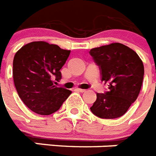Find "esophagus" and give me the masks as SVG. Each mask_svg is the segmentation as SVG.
Returning a JSON list of instances; mask_svg holds the SVG:
<instances>
[{
    "mask_svg": "<svg viewBox=\"0 0 156 156\" xmlns=\"http://www.w3.org/2000/svg\"><path fill=\"white\" fill-rule=\"evenodd\" d=\"M76 91H77V92H80V93H84V92H85V89H82V88H76Z\"/></svg>",
    "mask_w": 156,
    "mask_h": 156,
    "instance_id": "esophagus-1",
    "label": "esophagus"
}]
</instances>
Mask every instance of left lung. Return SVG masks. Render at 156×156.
<instances>
[{"instance_id":"8db88e82","label":"left lung","mask_w":156,"mask_h":156,"mask_svg":"<svg viewBox=\"0 0 156 156\" xmlns=\"http://www.w3.org/2000/svg\"><path fill=\"white\" fill-rule=\"evenodd\" d=\"M89 54L99 67L101 81L109 84L108 91L97 93L91 111L101 118H119L141 90L144 76L141 58L134 51L118 43L91 49Z\"/></svg>"}]
</instances>
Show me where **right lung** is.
<instances>
[{
	"label": "right lung",
	"instance_id": "right-lung-1",
	"mask_svg": "<svg viewBox=\"0 0 156 156\" xmlns=\"http://www.w3.org/2000/svg\"><path fill=\"white\" fill-rule=\"evenodd\" d=\"M71 51L61 49L46 42H32L15 54L13 76L15 88L26 105L41 115H49L59 109L72 93L56 87L53 79L60 80V69Z\"/></svg>",
	"mask_w": 156,
	"mask_h": 156
}]
</instances>
